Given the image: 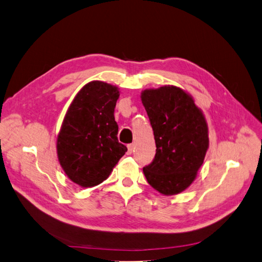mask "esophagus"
I'll use <instances>...</instances> for the list:
<instances>
[{
	"label": "esophagus",
	"instance_id": "esophagus-1",
	"mask_svg": "<svg viewBox=\"0 0 262 262\" xmlns=\"http://www.w3.org/2000/svg\"><path fill=\"white\" fill-rule=\"evenodd\" d=\"M127 148H128V155H130V154L134 151V148H135V145L129 144L128 146H127Z\"/></svg>",
	"mask_w": 262,
	"mask_h": 262
}]
</instances>
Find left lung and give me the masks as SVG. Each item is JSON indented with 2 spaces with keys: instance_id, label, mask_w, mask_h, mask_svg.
Listing matches in <instances>:
<instances>
[{
  "instance_id": "8db88e82",
  "label": "left lung",
  "mask_w": 262,
  "mask_h": 262,
  "mask_svg": "<svg viewBox=\"0 0 262 262\" xmlns=\"http://www.w3.org/2000/svg\"><path fill=\"white\" fill-rule=\"evenodd\" d=\"M156 143L152 162L143 171L163 195L182 192L195 180L208 149V127L192 98L175 86L142 93Z\"/></svg>"
}]
</instances>
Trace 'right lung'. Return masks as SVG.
Masks as SVG:
<instances>
[{
    "instance_id": "obj_1",
    "label": "right lung",
    "mask_w": 262,
    "mask_h": 262,
    "mask_svg": "<svg viewBox=\"0 0 262 262\" xmlns=\"http://www.w3.org/2000/svg\"><path fill=\"white\" fill-rule=\"evenodd\" d=\"M117 87L91 82L74 98L57 137L59 164L82 187L96 186L110 176L127 147L118 142L114 117Z\"/></svg>"
}]
</instances>
